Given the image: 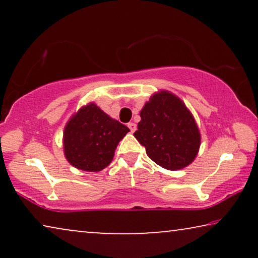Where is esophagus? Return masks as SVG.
<instances>
[{
    "instance_id": "obj_1",
    "label": "esophagus",
    "mask_w": 258,
    "mask_h": 258,
    "mask_svg": "<svg viewBox=\"0 0 258 258\" xmlns=\"http://www.w3.org/2000/svg\"><path fill=\"white\" fill-rule=\"evenodd\" d=\"M128 128L130 129V132L134 133V132H135V130H136V124H135V123H134V122H129V123H128Z\"/></svg>"
}]
</instances>
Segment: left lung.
I'll use <instances>...</instances> for the list:
<instances>
[{
    "label": "left lung",
    "instance_id": "left-lung-1",
    "mask_svg": "<svg viewBox=\"0 0 258 258\" xmlns=\"http://www.w3.org/2000/svg\"><path fill=\"white\" fill-rule=\"evenodd\" d=\"M134 133L147 155L168 170H178L195 160L201 136L195 119L183 102L168 91L150 97L140 112Z\"/></svg>",
    "mask_w": 258,
    "mask_h": 258
}]
</instances>
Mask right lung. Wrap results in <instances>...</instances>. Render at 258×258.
<instances>
[{
  "instance_id": "obj_1",
  "label": "right lung",
  "mask_w": 258,
  "mask_h": 258,
  "mask_svg": "<svg viewBox=\"0 0 258 258\" xmlns=\"http://www.w3.org/2000/svg\"><path fill=\"white\" fill-rule=\"evenodd\" d=\"M128 132V126L89 103L67 123L63 135L66 158L81 170L100 171L110 163L116 147Z\"/></svg>"
}]
</instances>
